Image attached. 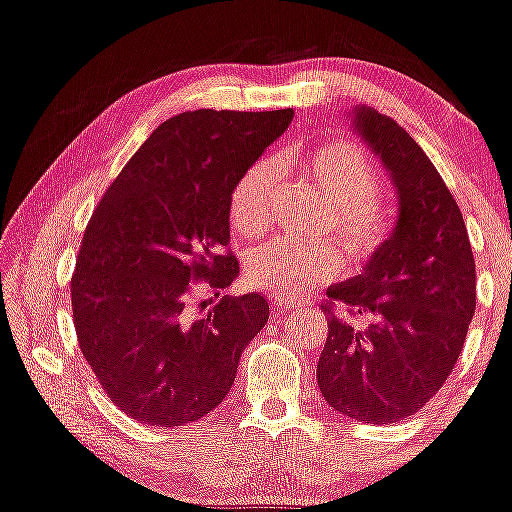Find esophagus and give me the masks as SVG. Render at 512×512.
I'll return each instance as SVG.
<instances>
[{"mask_svg": "<svg viewBox=\"0 0 512 512\" xmlns=\"http://www.w3.org/2000/svg\"><path fill=\"white\" fill-rule=\"evenodd\" d=\"M295 307H300V300H286V298H274L272 303V310L276 315H286V312L295 310Z\"/></svg>", "mask_w": 512, "mask_h": 512, "instance_id": "obj_1", "label": "esophagus"}]
</instances>
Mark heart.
Wrapping results in <instances>:
<instances>
[{
  "mask_svg": "<svg viewBox=\"0 0 512 512\" xmlns=\"http://www.w3.org/2000/svg\"><path fill=\"white\" fill-rule=\"evenodd\" d=\"M295 166L307 181L331 202V229L355 260H369L391 233V212L379 200L381 176L377 164L357 143L324 140L293 155ZM272 164H250L240 174L229 197V219L243 236H255L267 224L272 195ZM341 252L329 240L300 243L272 238L245 257V272L255 286L288 295L305 293L341 272Z\"/></svg>",
  "mask_w": 512,
  "mask_h": 512,
  "instance_id": "b5f03b06",
  "label": "heart"
}]
</instances>
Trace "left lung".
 Listing matches in <instances>:
<instances>
[{
	"label": "left lung",
	"mask_w": 512,
	"mask_h": 512,
	"mask_svg": "<svg viewBox=\"0 0 512 512\" xmlns=\"http://www.w3.org/2000/svg\"><path fill=\"white\" fill-rule=\"evenodd\" d=\"M353 114L396 186L398 221L362 274L326 288L317 384L341 415L391 424L424 408L458 362L477 303L474 257L458 202L422 147L377 109ZM334 302L368 324L338 318Z\"/></svg>",
	"instance_id": "1"
}]
</instances>
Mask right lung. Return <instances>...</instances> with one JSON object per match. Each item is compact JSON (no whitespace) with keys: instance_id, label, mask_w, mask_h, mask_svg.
<instances>
[{"instance_id":"1","label":"right lung","mask_w":512,"mask_h":512,"mask_svg":"<svg viewBox=\"0 0 512 512\" xmlns=\"http://www.w3.org/2000/svg\"><path fill=\"white\" fill-rule=\"evenodd\" d=\"M293 119L291 109H197L152 131L95 207L71 279L78 346L116 408L147 427H183L231 391L238 360L269 319L262 293L193 303L229 288V197Z\"/></svg>"}]
</instances>
